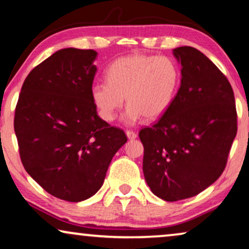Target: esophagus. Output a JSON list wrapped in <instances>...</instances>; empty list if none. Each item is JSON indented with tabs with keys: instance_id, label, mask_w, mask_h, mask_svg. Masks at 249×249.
Wrapping results in <instances>:
<instances>
[{
	"instance_id": "1",
	"label": "esophagus",
	"mask_w": 249,
	"mask_h": 249,
	"mask_svg": "<svg viewBox=\"0 0 249 249\" xmlns=\"http://www.w3.org/2000/svg\"><path fill=\"white\" fill-rule=\"evenodd\" d=\"M125 135H127V137L129 139H135L136 137H137V134H136L135 131H131V130H127L125 131Z\"/></svg>"
}]
</instances>
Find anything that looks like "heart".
Returning <instances> with one entry per match:
<instances>
[{"label":"heart","mask_w":249,"mask_h":249,"mask_svg":"<svg viewBox=\"0 0 249 249\" xmlns=\"http://www.w3.org/2000/svg\"><path fill=\"white\" fill-rule=\"evenodd\" d=\"M181 72L175 61L166 56L132 54L119 57L107 70V81L91 87V100L100 117L112 121L124 105L128 121L144 115L154 120L165 113L180 86Z\"/></svg>","instance_id":"1"}]
</instances>
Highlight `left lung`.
I'll return each instance as SVG.
<instances>
[{
  "instance_id": "8db88e82",
  "label": "left lung",
  "mask_w": 249,
  "mask_h": 249,
  "mask_svg": "<svg viewBox=\"0 0 249 249\" xmlns=\"http://www.w3.org/2000/svg\"><path fill=\"white\" fill-rule=\"evenodd\" d=\"M181 85L169 110L142 128V171L152 193L166 202L189 198L215 182L226 169L237 135L232 87L198 50H173Z\"/></svg>"
}]
</instances>
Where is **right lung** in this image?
<instances>
[{"label": "right lung", "instance_id": "obj_1", "mask_svg": "<svg viewBox=\"0 0 249 249\" xmlns=\"http://www.w3.org/2000/svg\"><path fill=\"white\" fill-rule=\"evenodd\" d=\"M94 50L63 49L34 68L15 113L20 159L47 193L68 202L95 195L111 160L127 142L97 115L91 100Z\"/></svg>", "mask_w": 249, "mask_h": 249}]
</instances>
